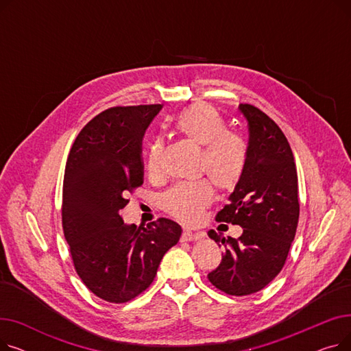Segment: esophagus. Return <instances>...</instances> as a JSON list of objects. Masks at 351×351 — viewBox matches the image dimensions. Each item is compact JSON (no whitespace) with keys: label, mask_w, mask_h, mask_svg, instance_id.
I'll return each instance as SVG.
<instances>
[{"label":"esophagus","mask_w":351,"mask_h":351,"mask_svg":"<svg viewBox=\"0 0 351 351\" xmlns=\"http://www.w3.org/2000/svg\"><path fill=\"white\" fill-rule=\"evenodd\" d=\"M205 237L204 232H192L189 229H183L182 232V241L183 242H192V241H197V239Z\"/></svg>","instance_id":"34e87169"}]
</instances>
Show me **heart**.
I'll return each instance as SVG.
<instances>
[{
	"label": "heart",
	"mask_w": 351,
	"mask_h": 351,
	"mask_svg": "<svg viewBox=\"0 0 351 351\" xmlns=\"http://www.w3.org/2000/svg\"><path fill=\"white\" fill-rule=\"evenodd\" d=\"M175 131L202 146L199 172L206 173L220 191H233L242 182L249 160L246 141L234 132H229L223 117L209 104L196 102L173 119ZM162 141L155 138L147 145L145 168L151 176L160 172ZM213 186L208 179L180 182L165 192L160 205L165 212L185 223H196L204 210L212 204Z\"/></svg>",
	"instance_id": "b5f03b06"
}]
</instances>
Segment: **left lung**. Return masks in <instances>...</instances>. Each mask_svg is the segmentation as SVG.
<instances>
[{
    "instance_id": "left-lung-1",
    "label": "left lung",
    "mask_w": 351,
    "mask_h": 351,
    "mask_svg": "<svg viewBox=\"0 0 351 351\" xmlns=\"http://www.w3.org/2000/svg\"><path fill=\"white\" fill-rule=\"evenodd\" d=\"M249 125V160L230 202L217 222L243 228L241 237L208 234L222 243L225 256L208 274L209 282L230 296H249L266 287L283 269L299 223L298 171L282 129L263 110L239 105Z\"/></svg>"
}]
</instances>
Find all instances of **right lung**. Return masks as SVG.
Listing matches in <instances>:
<instances>
[{"label":"right lung","mask_w":351,"mask_h":351,"mask_svg":"<svg viewBox=\"0 0 351 351\" xmlns=\"http://www.w3.org/2000/svg\"><path fill=\"white\" fill-rule=\"evenodd\" d=\"M160 104L112 106L92 118L69 151L62 186V229L84 285L109 303L135 299L154 282L182 229L171 219L123 223L128 193L142 186V138Z\"/></svg>","instance_id":"right-lung-1"}]
</instances>
